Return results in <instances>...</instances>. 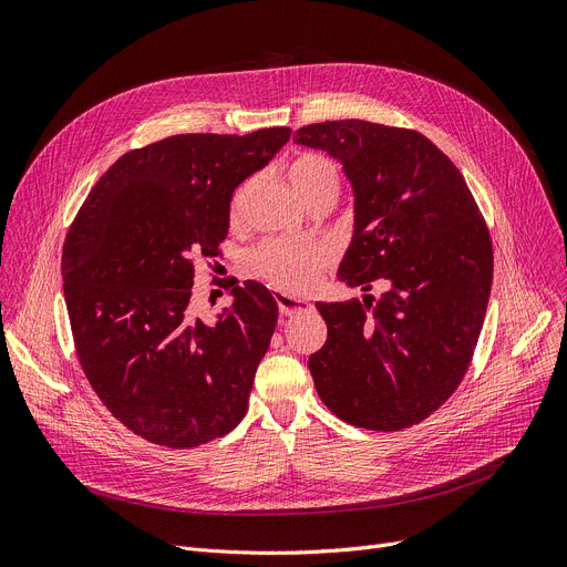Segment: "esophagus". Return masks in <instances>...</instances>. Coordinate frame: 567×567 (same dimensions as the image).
I'll return each mask as SVG.
<instances>
[{
	"instance_id": "obj_1",
	"label": "esophagus",
	"mask_w": 567,
	"mask_h": 567,
	"mask_svg": "<svg viewBox=\"0 0 567 567\" xmlns=\"http://www.w3.org/2000/svg\"><path fill=\"white\" fill-rule=\"evenodd\" d=\"M278 310L280 315L285 317H293V315H303V312H310L312 310V303L310 301H303V299H293V296L289 293H278Z\"/></svg>"
}]
</instances>
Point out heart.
I'll return each instance as SVG.
<instances>
[{"label": "heart", "mask_w": 567, "mask_h": 567, "mask_svg": "<svg viewBox=\"0 0 567 567\" xmlns=\"http://www.w3.org/2000/svg\"><path fill=\"white\" fill-rule=\"evenodd\" d=\"M289 184L303 202L317 195H333L338 190V167L321 154H299L287 167ZM246 188L234 197V214L244 202ZM331 252L317 241H268L252 255V266L259 278L285 293H308L319 282Z\"/></svg>", "instance_id": "obj_1"}]
</instances>
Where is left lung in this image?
I'll return each instance as SVG.
<instances>
[{"label": "left lung", "mask_w": 567, "mask_h": 567, "mask_svg": "<svg viewBox=\"0 0 567 567\" xmlns=\"http://www.w3.org/2000/svg\"><path fill=\"white\" fill-rule=\"evenodd\" d=\"M296 144L331 154L353 188V238L338 278L372 289L317 303L329 338L310 355L321 402L340 421L398 432L462 383L485 321L492 238L462 172L419 131L361 118L310 124Z\"/></svg>", "instance_id": "left-lung-1"}]
</instances>
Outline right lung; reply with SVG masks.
<instances>
[{
    "mask_svg": "<svg viewBox=\"0 0 567 567\" xmlns=\"http://www.w3.org/2000/svg\"><path fill=\"white\" fill-rule=\"evenodd\" d=\"M289 128L186 133L118 158L69 227L62 278L84 377L118 423L165 449H195L244 421L278 303L231 278V306L195 317L199 257H218L236 186Z\"/></svg>",
    "mask_w": 567,
    "mask_h": 567,
    "instance_id": "1",
    "label": "right lung"
}]
</instances>
